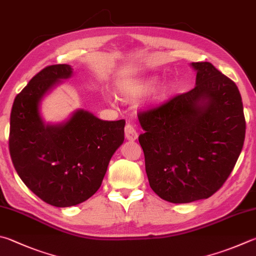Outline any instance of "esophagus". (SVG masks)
<instances>
[{"label": "esophagus", "mask_w": 256, "mask_h": 256, "mask_svg": "<svg viewBox=\"0 0 256 256\" xmlns=\"http://www.w3.org/2000/svg\"><path fill=\"white\" fill-rule=\"evenodd\" d=\"M125 138H126L128 141H134L138 138V132L132 124L128 123L126 124V126H125Z\"/></svg>", "instance_id": "obj_1"}]
</instances>
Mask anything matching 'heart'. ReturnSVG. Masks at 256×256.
Instances as JSON below:
<instances>
[{
    "label": "heart",
    "instance_id": "1",
    "mask_svg": "<svg viewBox=\"0 0 256 256\" xmlns=\"http://www.w3.org/2000/svg\"><path fill=\"white\" fill-rule=\"evenodd\" d=\"M158 84H159V80H158L156 78H148V80H144L141 82L123 84V85H120L118 87V92L123 98H138V97L151 94V92L156 88ZM172 90L174 87L171 84H166V85H164L161 88L160 92L161 98H166V97H169L171 95V92H172Z\"/></svg>",
    "mask_w": 256,
    "mask_h": 256
}]
</instances>
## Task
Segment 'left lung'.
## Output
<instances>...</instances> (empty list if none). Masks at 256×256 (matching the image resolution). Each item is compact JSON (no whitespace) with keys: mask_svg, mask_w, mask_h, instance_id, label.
Returning a JSON list of instances; mask_svg holds the SVG:
<instances>
[{"mask_svg":"<svg viewBox=\"0 0 256 256\" xmlns=\"http://www.w3.org/2000/svg\"><path fill=\"white\" fill-rule=\"evenodd\" d=\"M196 86L138 115L148 184L174 204L210 197L240 154L245 118L236 84L210 62L190 64Z\"/></svg>","mask_w":256,"mask_h":256,"instance_id":"8db88e82","label":"left lung"}]
</instances>
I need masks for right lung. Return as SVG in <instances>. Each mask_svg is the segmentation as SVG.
<instances>
[{
  "instance_id": "add662e5",
  "label": "right lung",
  "mask_w": 256,
  "mask_h": 256,
  "mask_svg": "<svg viewBox=\"0 0 256 256\" xmlns=\"http://www.w3.org/2000/svg\"><path fill=\"white\" fill-rule=\"evenodd\" d=\"M72 75L69 64L44 68L16 95L10 118L8 148L18 176L56 207L75 206L90 198L124 141V120H103L88 110H77L60 124L44 122L41 100Z\"/></svg>"
}]
</instances>
